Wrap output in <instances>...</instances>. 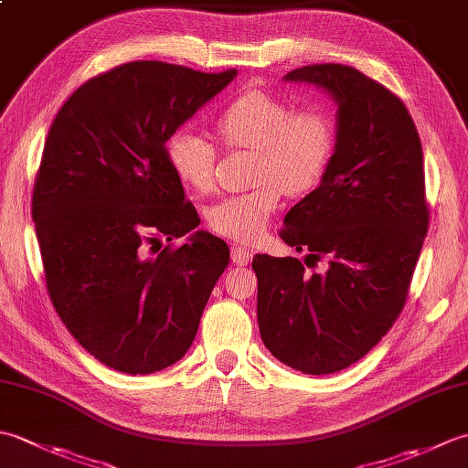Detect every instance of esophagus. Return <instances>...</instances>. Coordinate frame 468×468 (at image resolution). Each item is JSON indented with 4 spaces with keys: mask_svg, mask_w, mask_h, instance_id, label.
Wrapping results in <instances>:
<instances>
[{
    "mask_svg": "<svg viewBox=\"0 0 468 468\" xmlns=\"http://www.w3.org/2000/svg\"><path fill=\"white\" fill-rule=\"evenodd\" d=\"M251 260H253V253L247 250V247H239V245L231 247V261L235 265H247Z\"/></svg>",
    "mask_w": 468,
    "mask_h": 468,
    "instance_id": "1",
    "label": "esophagus"
}]
</instances>
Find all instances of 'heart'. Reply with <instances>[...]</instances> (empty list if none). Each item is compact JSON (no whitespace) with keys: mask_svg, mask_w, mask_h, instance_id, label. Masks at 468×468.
Wrapping results in <instances>:
<instances>
[{"mask_svg":"<svg viewBox=\"0 0 468 468\" xmlns=\"http://www.w3.org/2000/svg\"><path fill=\"white\" fill-rule=\"evenodd\" d=\"M217 133L229 146L257 151L253 191L225 197L207 213L215 233L255 243L267 233L283 193L302 195L320 185L330 166L335 126L322 106L293 111L282 98L245 92L217 118ZM175 175L195 191H208L215 178L213 144L193 131H178L166 144Z\"/></svg>","mask_w":468,"mask_h":468,"instance_id":"obj_1","label":"heart"}]
</instances>
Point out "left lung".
<instances>
[{
  "label": "left lung",
  "instance_id": "8db88e82",
  "mask_svg": "<svg viewBox=\"0 0 468 468\" xmlns=\"http://www.w3.org/2000/svg\"><path fill=\"white\" fill-rule=\"evenodd\" d=\"M283 80L335 104L330 166L282 231L327 267L307 273L295 257L255 255L257 324L277 360L322 376L364 357L402 312L429 231L422 146L400 98L352 66H303Z\"/></svg>",
  "mask_w": 468,
  "mask_h": 468
}]
</instances>
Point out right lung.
<instances>
[{"instance_id":"obj_1","label":"right lung","mask_w":468,"mask_h":468,"mask_svg":"<svg viewBox=\"0 0 468 468\" xmlns=\"http://www.w3.org/2000/svg\"><path fill=\"white\" fill-rule=\"evenodd\" d=\"M235 76L131 62L78 88L49 126L32 201L48 292L78 344L118 372L181 360L229 265L227 243L195 229L166 143Z\"/></svg>"}]
</instances>
